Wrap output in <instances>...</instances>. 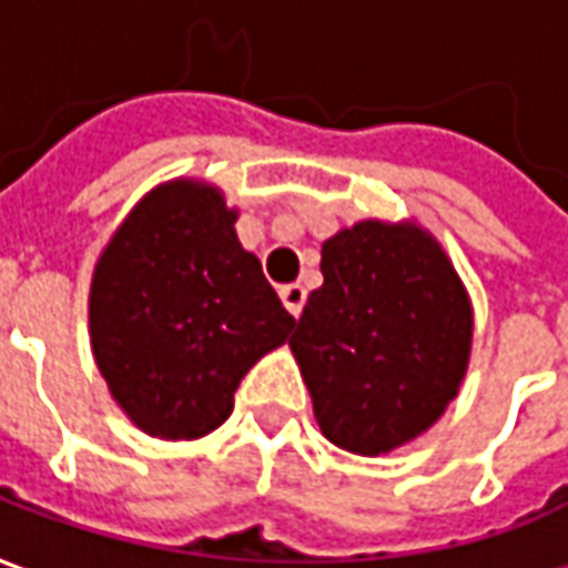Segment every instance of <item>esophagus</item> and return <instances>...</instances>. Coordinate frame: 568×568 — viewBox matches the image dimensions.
<instances>
[{"instance_id":"obj_1","label":"esophagus","mask_w":568,"mask_h":568,"mask_svg":"<svg viewBox=\"0 0 568 568\" xmlns=\"http://www.w3.org/2000/svg\"><path fill=\"white\" fill-rule=\"evenodd\" d=\"M280 297H283L285 310H288V313L297 320V316H301V310H304V301H307V288L297 283L283 285V288H280Z\"/></svg>"}]
</instances>
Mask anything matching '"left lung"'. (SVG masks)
Returning a JSON list of instances; mask_svg holds the SVG:
<instances>
[{
  "label": "left lung",
  "instance_id": "left-lung-1",
  "mask_svg": "<svg viewBox=\"0 0 568 568\" xmlns=\"http://www.w3.org/2000/svg\"><path fill=\"white\" fill-rule=\"evenodd\" d=\"M325 283L292 334L325 438L381 456L450 405L471 349V304L414 224L358 222L322 246Z\"/></svg>",
  "mask_w": 568,
  "mask_h": 568
}]
</instances>
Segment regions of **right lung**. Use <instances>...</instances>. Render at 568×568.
I'll return each instance as SVG.
<instances>
[{"label":"right lung","mask_w":568,"mask_h":568,"mask_svg":"<svg viewBox=\"0 0 568 568\" xmlns=\"http://www.w3.org/2000/svg\"><path fill=\"white\" fill-rule=\"evenodd\" d=\"M210 185L151 191L105 246L91 285V344L128 417L154 438H200L295 316L240 246Z\"/></svg>","instance_id":"add662e5"}]
</instances>
